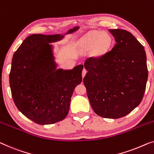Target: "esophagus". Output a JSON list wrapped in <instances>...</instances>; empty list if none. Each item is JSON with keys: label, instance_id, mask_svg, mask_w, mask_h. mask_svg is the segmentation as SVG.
Returning <instances> with one entry per match:
<instances>
[{"label": "esophagus", "instance_id": "obj_1", "mask_svg": "<svg viewBox=\"0 0 154 154\" xmlns=\"http://www.w3.org/2000/svg\"><path fill=\"white\" fill-rule=\"evenodd\" d=\"M86 73H87V70L85 69H82V79H83Z\"/></svg>", "mask_w": 154, "mask_h": 154}]
</instances>
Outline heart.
<instances>
[{
  "label": "heart",
  "instance_id": "obj_1",
  "mask_svg": "<svg viewBox=\"0 0 154 154\" xmlns=\"http://www.w3.org/2000/svg\"><path fill=\"white\" fill-rule=\"evenodd\" d=\"M112 39L106 32L92 31L87 34L81 42V48L83 51H90L94 48L96 55H101L109 49Z\"/></svg>",
  "mask_w": 154,
  "mask_h": 154
}]
</instances>
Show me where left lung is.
<instances>
[{
    "mask_svg": "<svg viewBox=\"0 0 154 154\" xmlns=\"http://www.w3.org/2000/svg\"><path fill=\"white\" fill-rule=\"evenodd\" d=\"M116 44L101 57L84 63L83 82L91 106L100 117L118 119L139 106L148 79L144 46L128 31L108 30Z\"/></svg>",
    "mask_w": 154,
    "mask_h": 154,
    "instance_id": "left-lung-1",
    "label": "left lung"
}]
</instances>
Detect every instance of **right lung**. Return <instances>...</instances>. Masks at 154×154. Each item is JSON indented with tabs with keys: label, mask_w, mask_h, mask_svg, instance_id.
Listing matches in <instances>:
<instances>
[{
	"label": "right lung",
	"mask_w": 154,
	"mask_h": 154,
	"mask_svg": "<svg viewBox=\"0 0 154 154\" xmlns=\"http://www.w3.org/2000/svg\"><path fill=\"white\" fill-rule=\"evenodd\" d=\"M79 28L65 34L31 35L14 53L10 73L13 100L20 112L35 123L54 124L68 114L73 90L82 82L83 65L72 69L57 68L51 43Z\"/></svg>",
	"instance_id": "1"
}]
</instances>
